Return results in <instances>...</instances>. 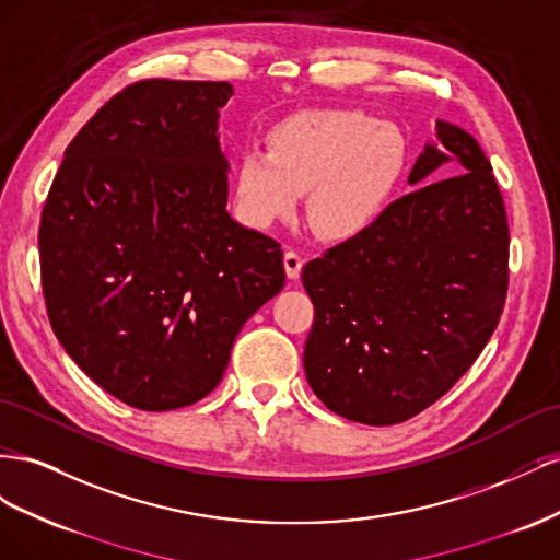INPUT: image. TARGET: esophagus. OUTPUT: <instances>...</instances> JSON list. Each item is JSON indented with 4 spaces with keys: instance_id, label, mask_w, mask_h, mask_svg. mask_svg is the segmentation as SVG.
<instances>
[{
    "instance_id": "1",
    "label": "esophagus",
    "mask_w": 560,
    "mask_h": 560,
    "mask_svg": "<svg viewBox=\"0 0 560 560\" xmlns=\"http://www.w3.org/2000/svg\"><path fill=\"white\" fill-rule=\"evenodd\" d=\"M302 265H305V258H302V255L295 248H285V253H283V267H285V275H289V279H298L300 277Z\"/></svg>"
}]
</instances>
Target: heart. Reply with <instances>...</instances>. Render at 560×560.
<instances>
[{
  "mask_svg": "<svg viewBox=\"0 0 560 560\" xmlns=\"http://www.w3.org/2000/svg\"><path fill=\"white\" fill-rule=\"evenodd\" d=\"M408 142L394 124L361 109H307L269 133V152L236 164V209L253 228L289 220L307 195L310 225L326 238L363 234L404 183Z\"/></svg>",
  "mask_w": 560,
  "mask_h": 560,
  "instance_id": "b5f03b06",
  "label": "heart"
}]
</instances>
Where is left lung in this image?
I'll use <instances>...</instances> for the list:
<instances>
[{
  "instance_id": "8db88e82",
  "label": "left lung",
  "mask_w": 560,
  "mask_h": 560,
  "mask_svg": "<svg viewBox=\"0 0 560 560\" xmlns=\"http://www.w3.org/2000/svg\"><path fill=\"white\" fill-rule=\"evenodd\" d=\"M441 163L460 173L431 182ZM408 183L418 187L373 228L302 267L310 387L340 418L373 427L422 412L471 369L509 289L506 209L478 142L436 121Z\"/></svg>"
}]
</instances>
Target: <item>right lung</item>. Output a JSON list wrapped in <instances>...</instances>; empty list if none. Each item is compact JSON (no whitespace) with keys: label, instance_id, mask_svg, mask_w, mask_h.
I'll use <instances>...</instances> for the list:
<instances>
[{"label":"right lung","instance_id":"1","mask_svg":"<svg viewBox=\"0 0 560 560\" xmlns=\"http://www.w3.org/2000/svg\"><path fill=\"white\" fill-rule=\"evenodd\" d=\"M228 82L142 79L66 150L39 222L51 328L126 406L185 408L218 387L242 326L285 283L281 244L225 211Z\"/></svg>","mask_w":560,"mask_h":560}]
</instances>
